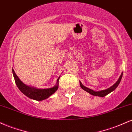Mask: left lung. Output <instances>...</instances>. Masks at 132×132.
Returning <instances> with one entry per match:
<instances>
[{
  "label": "left lung",
  "mask_w": 132,
  "mask_h": 132,
  "mask_svg": "<svg viewBox=\"0 0 132 132\" xmlns=\"http://www.w3.org/2000/svg\"><path fill=\"white\" fill-rule=\"evenodd\" d=\"M122 75H123V73H122L121 75L120 76V77H119L118 80L116 81V83H115V84L113 85L112 86H111L110 88H108V89H104V90H101V91H94V90H93V89H89V88L85 86L84 85L82 84L81 81H80V86H81V88L83 89V90L86 91V92H88V93L91 94V95L96 96L104 97V96H106V95H108V94H109L110 93H111L112 91L115 90V89H116V88L118 86V85H119V83H120V81H121V79L122 78Z\"/></svg>",
  "instance_id": "left-lung-1"
}]
</instances>
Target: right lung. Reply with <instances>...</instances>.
I'll use <instances>...</instances> for the list:
<instances>
[{"instance_id":"right-lung-1","label":"right lung","mask_w":132,"mask_h":132,"mask_svg":"<svg viewBox=\"0 0 132 132\" xmlns=\"http://www.w3.org/2000/svg\"><path fill=\"white\" fill-rule=\"evenodd\" d=\"M12 72H13V77L17 87L22 93L31 100L38 101L46 100L49 96H51L52 94H53L59 88V80L60 77H59L57 79L56 85L53 87L41 89V88H36L32 87V86H29L28 85L24 84L20 80L13 69H12Z\"/></svg>"}]
</instances>
